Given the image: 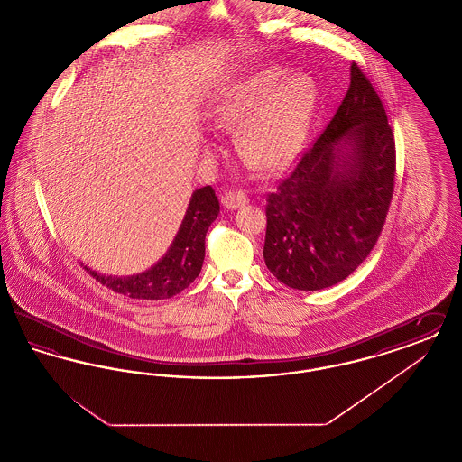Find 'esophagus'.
I'll return each instance as SVG.
<instances>
[{
  "label": "esophagus",
  "instance_id": "1",
  "mask_svg": "<svg viewBox=\"0 0 462 462\" xmlns=\"http://www.w3.org/2000/svg\"><path fill=\"white\" fill-rule=\"evenodd\" d=\"M247 202V198L242 194L241 190H225L221 194V204L226 209H237Z\"/></svg>",
  "mask_w": 462,
  "mask_h": 462
}]
</instances>
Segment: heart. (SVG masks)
<instances>
[{
  "label": "heart",
  "instance_id": "1",
  "mask_svg": "<svg viewBox=\"0 0 462 462\" xmlns=\"http://www.w3.org/2000/svg\"><path fill=\"white\" fill-rule=\"evenodd\" d=\"M319 102L315 81L284 67L258 69L225 93L217 121L239 126L242 157L264 171L284 170L305 147Z\"/></svg>",
  "mask_w": 462,
  "mask_h": 462
}]
</instances>
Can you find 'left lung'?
Segmentation results:
<instances>
[{
	"label": "left lung",
	"instance_id": "obj_1",
	"mask_svg": "<svg viewBox=\"0 0 462 462\" xmlns=\"http://www.w3.org/2000/svg\"><path fill=\"white\" fill-rule=\"evenodd\" d=\"M395 136L355 62L328 128L266 198V268L286 286L345 281L373 251L395 189Z\"/></svg>",
	"mask_w": 462,
	"mask_h": 462
}]
</instances>
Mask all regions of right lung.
Segmentation results:
<instances>
[{"label": "right lung", "mask_w": 462, "mask_h": 462, "mask_svg": "<svg viewBox=\"0 0 462 462\" xmlns=\"http://www.w3.org/2000/svg\"><path fill=\"white\" fill-rule=\"evenodd\" d=\"M218 213L220 202L215 196L213 187L208 185L198 189L190 198L175 241L154 266L128 277L104 275L89 270L88 266L85 268L102 286H107L114 292L125 294L133 300L171 298L190 286L200 273L206 254V234L209 225L218 218Z\"/></svg>", "instance_id": "obj_1"}]
</instances>
